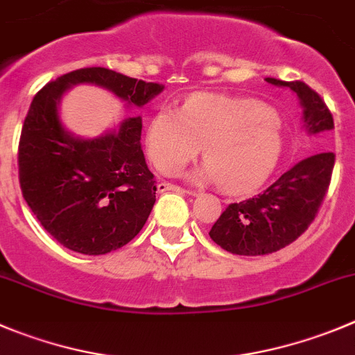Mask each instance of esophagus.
<instances>
[{"instance_id": "obj_1", "label": "esophagus", "mask_w": 355, "mask_h": 355, "mask_svg": "<svg viewBox=\"0 0 355 355\" xmlns=\"http://www.w3.org/2000/svg\"><path fill=\"white\" fill-rule=\"evenodd\" d=\"M158 191H175V193H183V195H191V197H195V191H191V190H184V188H181V187H175V184H168V183H160L158 184Z\"/></svg>"}]
</instances>
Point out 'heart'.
Segmentation results:
<instances>
[{"instance_id": "1", "label": "heart", "mask_w": 355, "mask_h": 355, "mask_svg": "<svg viewBox=\"0 0 355 355\" xmlns=\"http://www.w3.org/2000/svg\"><path fill=\"white\" fill-rule=\"evenodd\" d=\"M202 144L205 164L190 180L218 181L226 193H245L268 178L281 157V118L256 101L197 94L183 111L158 110L148 125V153L162 172L183 167Z\"/></svg>"}]
</instances>
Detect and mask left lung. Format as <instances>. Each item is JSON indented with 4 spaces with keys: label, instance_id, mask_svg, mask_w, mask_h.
Returning a JSON list of instances; mask_svg holds the SVG:
<instances>
[{
    "label": "left lung",
    "instance_id": "left-lung-1",
    "mask_svg": "<svg viewBox=\"0 0 355 355\" xmlns=\"http://www.w3.org/2000/svg\"><path fill=\"white\" fill-rule=\"evenodd\" d=\"M268 82L296 94L306 136L335 129L333 114L309 85L273 78ZM335 153L331 151L303 158L258 197L228 205L209 235L225 251L239 256L270 254L286 248L315 218L331 181Z\"/></svg>",
    "mask_w": 355,
    "mask_h": 355
}]
</instances>
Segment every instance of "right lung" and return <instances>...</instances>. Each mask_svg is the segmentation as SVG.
<instances>
[{
  "instance_id": "right-lung-1",
  "label": "right lung",
  "mask_w": 355,
  "mask_h": 355,
  "mask_svg": "<svg viewBox=\"0 0 355 355\" xmlns=\"http://www.w3.org/2000/svg\"><path fill=\"white\" fill-rule=\"evenodd\" d=\"M76 85L101 87L127 107H143L165 87L82 67L43 87L24 120L19 180L29 209L64 248L99 256L139 234L157 187L141 148V116L123 118L96 137L76 136L64 125L60 101Z\"/></svg>"
}]
</instances>
